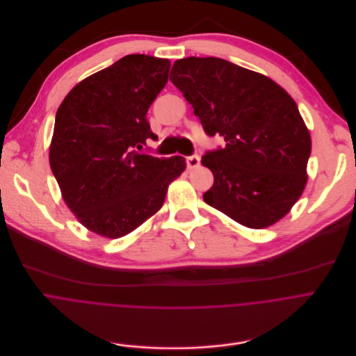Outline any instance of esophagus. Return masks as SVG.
Wrapping results in <instances>:
<instances>
[{"label":"esophagus","instance_id":"esophagus-1","mask_svg":"<svg viewBox=\"0 0 356 356\" xmlns=\"http://www.w3.org/2000/svg\"><path fill=\"white\" fill-rule=\"evenodd\" d=\"M185 163H186L188 168H196L200 164V157L197 154L188 156V157H185Z\"/></svg>","mask_w":356,"mask_h":356}]
</instances>
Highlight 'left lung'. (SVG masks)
Listing matches in <instances>:
<instances>
[{"label": "left lung", "instance_id": "obj_1", "mask_svg": "<svg viewBox=\"0 0 356 356\" xmlns=\"http://www.w3.org/2000/svg\"><path fill=\"white\" fill-rule=\"evenodd\" d=\"M170 80L192 104L204 133L226 141L202 157L215 177L203 200L250 229L288 215L306 186L312 153L292 97L270 79L219 57L177 60Z\"/></svg>", "mask_w": 356, "mask_h": 356}]
</instances>
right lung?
I'll return each mask as SVG.
<instances>
[{"label": "right lung", "mask_w": 356, "mask_h": 356, "mask_svg": "<svg viewBox=\"0 0 356 356\" xmlns=\"http://www.w3.org/2000/svg\"><path fill=\"white\" fill-rule=\"evenodd\" d=\"M170 65L167 58L127 54L77 84L57 109L51 172L71 211L99 236L119 238L143 225L185 170L181 156L140 152L157 138L146 115Z\"/></svg>", "instance_id": "right-lung-1"}]
</instances>
